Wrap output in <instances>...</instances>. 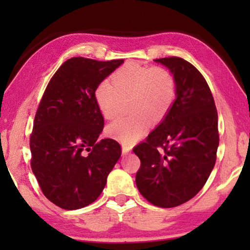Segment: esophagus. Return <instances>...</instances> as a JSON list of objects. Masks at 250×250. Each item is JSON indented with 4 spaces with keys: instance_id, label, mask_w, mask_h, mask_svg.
I'll list each match as a JSON object with an SVG mask.
<instances>
[{
    "instance_id": "34e87169",
    "label": "esophagus",
    "mask_w": 250,
    "mask_h": 250,
    "mask_svg": "<svg viewBox=\"0 0 250 250\" xmlns=\"http://www.w3.org/2000/svg\"><path fill=\"white\" fill-rule=\"evenodd\" d=\"M129 152H130V147H129V146H122V153H124V154H128Z\"/></svg>"
}]
</instances>
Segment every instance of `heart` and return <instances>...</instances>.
<instances>
[{
	"instance_id": "1",
	"label": "heart",
	"mask_w": 250,
	"mask_h": 250,
	"mask_svg": "<svg viewBox=\"0 0 250 250\" xmlns=\"http://www.w3.org/2000/svg\"><path fill=\"white\" fill-rule=\"evenodd\" d=\"M104 79L95 89V100L105 119H113L129 100L132 116L110 124L109 134L125 146H132L146 132L152 121L160 124L167 117L176 99V82L170 70L161 66L128 62Z\"/></svg>"
}]
</instances>
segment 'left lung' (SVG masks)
Listing matches in <instances>:
<instances>
[{"mask_svg":"<svg viewBox=\"0 0 250 250\" xmlns=\"http://www.w3.org/2000/svg\"><path fill=\"white\" fill-rule=\"evenodd\" d=\"M155 62L172 71L176 99L166 119L133 147L141 161L135 184L152 205L171 208L193 198L208 179L216 162L218 116L195 66L176 56Z\"/></svg>","mask_w":250,"mask_h":250,"instance_id":"obj_1","label":"left lung"}]
</instances>
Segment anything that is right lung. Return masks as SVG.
I'll return each instance as SVG.
<instances>
[{"label": "right lung", "instance_id": "add662e5", "mask_svg": "<svg viewBox=\"0 0 250 250\" xmlns=\"http://www.w3.org/2000/svg\"><path fill=\"white\" fill-rule=\"evenodd\" d=\"M122 62L70 58L50 78L40 101L29 137L31 167L42 192L61 208L94 203L120 158L119 143L99 139L104 120L95 89Z\"/></svg>", "mask_w": 250, "mask_h": 250}]
</instances>
